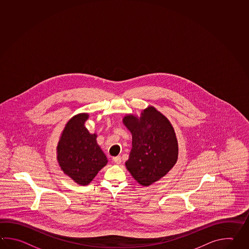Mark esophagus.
<instances>
[{
  "mask_svg": "<svg viewBox=\"0 0 249 249\" xmlns=\"http://www.w3.org/2000/svg\"><path fill=\"white\" fill-rule=\"evenodd\" d=\"M112 160H113V162L116 163V164H120L122 162V158H121V156H116V157L112 158Z\"/></svg>",
  "mask_w": 249,
  "mask_h": 249,
  "instance_id": "34e87169",
  "label": "esophagus"
}]
</instances>
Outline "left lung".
I'll list each match as a JSON object with an SVG mask.
<instances>
[{
    "label": "left lung",
    "instance_id": "left-lung-1",
    "mask_svg": "<svg viewBox=\"0 0 249 249\" xmlns=\"http://www.w3.org/2000/svg\"><path fill=\"white\" fill-rule=\"evenodd\" d=\"M123 124L132 135V148L125 162L137 183L149 186L165 177L178 161V142L170 122L155 107L138 117L126 114Z\"/></svg>",
    "mask_w": 249,
    "mask_h": 249
}]
</instances>
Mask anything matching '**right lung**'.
<instances>
[{
  "label": "right lung",
  "instance_id": "obj_1",
  "mask_svg": "<svg viewBox=\"0 0 249 249\" xmlns=\"http://www.w3.org/2000/svg\"><path fill=\"white\" fill-rule=\"evenodd\" d=\"M89 113L71 117L66 123L56 146V160L61 170L80 185H88L107 166V156L97 144L96 133L85 127Z\"/></svg>",
  "mask_w": 249,
  "mask_h": 249
}]
</instances>
